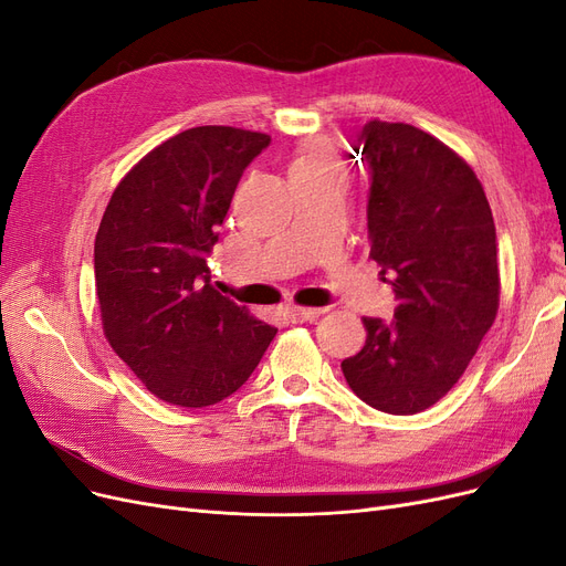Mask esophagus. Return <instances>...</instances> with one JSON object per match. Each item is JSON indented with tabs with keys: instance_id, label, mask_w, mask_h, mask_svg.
Listing matches in <instances>:
<instances>
[{
	"instance_id": "1",
	"label": "esophagus",
	"mask_w": 566,
	"mask_h": 566,
	"mask_svg": "<svg viewBox=\"0 0 566 566\" xmlns=\"http://www.w3.org/2000/svg\"><path fill=\"white\" fill-rule=\"evenodd\" d=\"M325 310H312V306H290L287 310V318L293 323H306V321H316L318 316H323Z\"/></svg>"
}]
</instances>
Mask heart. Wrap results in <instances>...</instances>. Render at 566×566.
I'll return each instance as SVG.
<instances>
[{
	"mask_svg": "<svg viewBox=\"0 0 566 566\" xmlns=\"http://www.w3.org/2000/svg\"><path fill=\"white\" fill-rule=\"evenodd\" d=\"M318 167H339L337 153L328 142L306 144L290 165V169H318Z\"/></svg>",
	"mask_w": 566,
	"mask_h": 566,
	"instance_id": "obj_1",
	"label": "heart"
}]
</instances>
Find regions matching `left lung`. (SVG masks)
<instances>
[{
    "label": "left lung",
    "instance_id": "8db88e82",
    "mask_svg": "<svg viewBox=\"0 0 566 566\" xmlns=\"http://www.w3.org/2000/svg\"><path fill=\"white\" fill-rule=\"evenodd\" d=\"M358 144L370 172V256L397 310L391 321L364 318L366 345L342 373L368 406L413 416L460 380L493 325L495 224L470 165L432 134L368 119Z\"/></svg>",
    "mask_w": 566,
    "mask_h": 566
}]
</instances>
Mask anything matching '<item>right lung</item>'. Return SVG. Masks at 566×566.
Here are the masks:
<instances>
[{
  "mask_svg": "<svg viewBox=\"0 0 566 566\" xmlns=\"http://www.w3.org/2000/svg\"><path fill=\"white\" fill-rule=\"evenodd\" d=\"M271 136L193 127L119 181L94 243L96 297L115 354L158 399L202 408L243 387L276 328L210 285L235 186Z\"/></svg>",
  "mask_w": 566,
  "mask_h": 566,
  "instance_id": "1",
  "label": "right lung"
}]
</instances>
